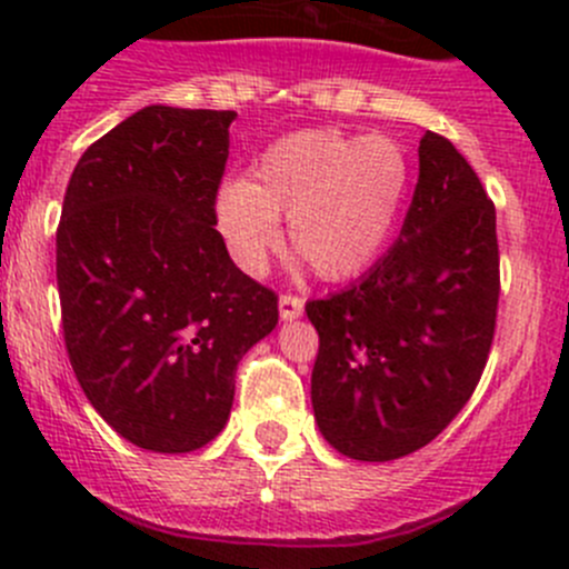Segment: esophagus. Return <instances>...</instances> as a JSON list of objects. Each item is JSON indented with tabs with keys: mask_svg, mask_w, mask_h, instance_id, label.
Returning <instances> with one entry per match:
<instances>
[{
	"mask_svg": "<svg viewBox=\"0 0 569 569\" xmlns=\"http://www.w3.org/2000/svg\"><path fill=\"white\" fill-rule=\"evenodd\" d=\"M301 312H303V298L301 296H292V292H284V296H279V315H282L284 320L298 318Z\"/></svg>",
	"mask_w": 569,
	"mask_h": 569,
	"instance_id": "esophagus-1",
	"label": "esophagus"
}]
</instances>
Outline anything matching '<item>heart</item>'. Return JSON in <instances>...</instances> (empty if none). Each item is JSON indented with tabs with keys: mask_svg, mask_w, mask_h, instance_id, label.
<instances>
[{
	"mask_svg": "<svg viewBox=\"0 0 569 569\" xmlns=\"http://www.w3.org/2000/svg\"><path fill=\"white\" fill-rule=\"evenodd\" d=\"M412 184V162L385 134L309 129L277 140L257 160L251 182L223 184L218 223L246 271L266 268L290 243L318 277L362 273L390 240Z\"/></svg>",
	"mask_w": 569,
	"mask_h": 569,
	"instance_id": "obj_1",
	"label": "heart"
}]
</instances>
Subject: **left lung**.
<instances>
[{
    "label": "left lung",
    "mask_w": 569,
    "mask_h": 569,
    "mask_svg": "<svg viewBox=\"0 0 569 569\" xmlns=\"http://www.w3.org/2000/svg\"><path fill=\"white\" fill-rule=\"evenodd\" d=\"M401 238L348 290L307 301L318 331L312 409L320 435L359 462L429 446L465 409L487 368L500 296L495 204L437 132Z\"/></svg>",
    "instance_id": "obj_1"
}]
</instances>
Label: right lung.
Listing matches in <instances>:
<instances>
[{
  "instance_id": "1",
  "label": "right lung",
  "mask_w": 569,
  "mask_h": 569,
  "mask_svg": "<svg viewBox=\"0 0 569 569\" xmlns=\"http://www.w3.org/2000/svg\"><path fill=\"white\" fill-rule=\"evenodd\" d=\"M234 110L151 104L86 149L58 223L71 368L132 446L188 453L216 440L234 370L279 320L216 229Z\"/></svg>"
}]
</instances>
